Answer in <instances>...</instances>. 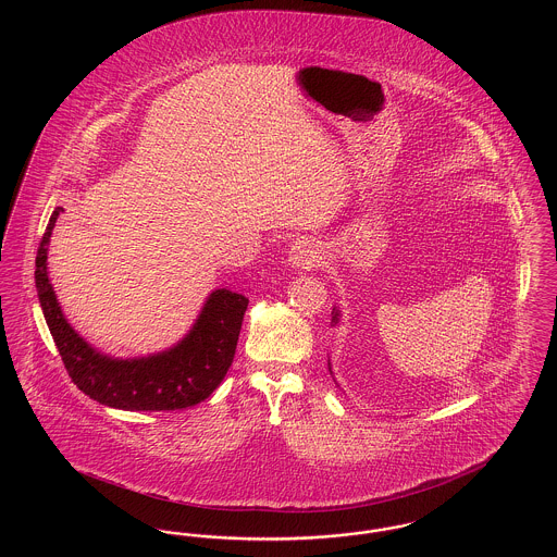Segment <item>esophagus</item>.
I'll use <instances>...</instances> for the list:
<instances>
[{
  "label": "esophagus",
  "instance_id": "obj_1",
  "mask_svg": "<svg viewBox=\"0 0 557 557\" xmlns=\"http://www.w3.org/2000/svg\"><path fill=\"white\" fill-rule=\"evenodd\" d=\"M319 261H321V250L313 239H298L288 250V263L294 269H311L318 265Z\"/></svg>",
  "mask_w": 557,
  "mask_h": 557
}]
</instances>
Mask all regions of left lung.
I'll return each instance as SVG.
<instances>
[{
  "label": "left lung",
  "mask_w": 557,
  "mask_h": 557,
  "mask_svg": "<svg viewBox=\"0 0 557 557\" xmlns=\"http://www.w3.org/2000/svg\"><path fill=\"white\" fill-rule=\"evenodd\" d=\"M338 319H341V311L334 309V311H332V323H338ZM327 368H330V363H327ZM330 371H332V368H330Z\"/></svg>",
  "instance_id": "left-lung-1"
}]
</instances>
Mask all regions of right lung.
I'll return each mask as SVG.
<instances>
[{"mask_svg": "<svg viewBox=\"0 0 557 557\" xmlns=\"http://www.w3.org/2000/svg\"><path fill=\"white\" fill-rule=\"evenodd\" d=\"M58 207L35 259V286L46 323L71 380L85 395L123 411H175L202 403L223 382L238 345L248 298L238 292H211L186 338L135 359H114L87 345L62 315L48 275V244Z\"/></svg>", "mask_w": 557, "mask_h": 557, "instance_id": "right-lung-1", "label": "right lung"}]
</instances>
